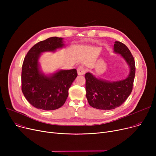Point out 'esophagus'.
Here are the masks:
<instances>
[{"label":"esophagus","instance_id":"obj_1","mask_svg":"<svg viewBox=\"0 0 156 156\" xmlns=\"http://www.w3.org/2000/svg\"><path fill=\"white\" fill-rule=\"evenodd\" d=\"M77 71L79 75H83L86 72V69L83 66H80L77 69Z\"/></svg>","mask_w":156,"mask_h":156}]
</instances>
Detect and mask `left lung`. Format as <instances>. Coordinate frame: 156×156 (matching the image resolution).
<instances>
[{
  "instance_id": "8db88e82",
  "label": "left lung",
  "mask_w": 156,
  "mask_h": 156,
  "mask_svg": "<svg viewBox=\"0 0 156 156\" xmlns=\"http://www.w3.org/2000/svg\"><path fill=\"white\" fill-rule=\"evenodd\" d=\"M114 52L119 54L130 68L128 76L122 80L110 82L97 79L90 73L85 74L86 97L92 107L101 110H111L124 103L132 93L135 75V63L128 48L120 42H114Z\"/></svg>"
}]
</instances>
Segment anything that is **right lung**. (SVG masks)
Segmentation results:
<instances>
[{"mask_svg": "<svg viewBox=\"0 0 156 156\" xmlns=\"http://www.w3.org/2000/svg\"><path fill=\"white\" fill-rule=\"evenodd\" d=\"M63 46L62 38H48L33 46L24 57L21 71L22 92L29 103L37 109L51 111L61 108L78 76L76 69L60 70L49 76L39 70L40 54L52 52Z\"/></svg>", "mask_w": 156, "mask_h": 156, "instance_id": "right-lung-1", "label": "right lung"}]
</instances>
